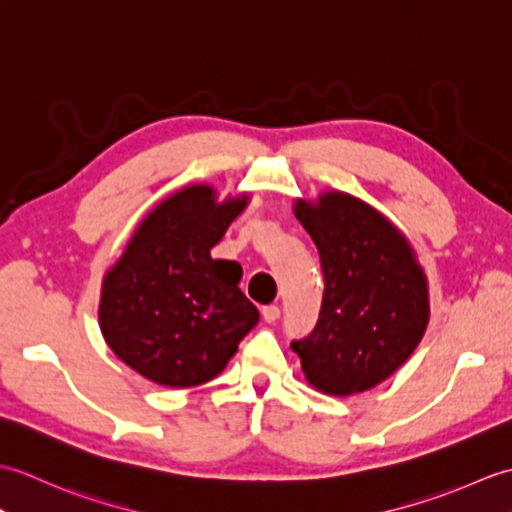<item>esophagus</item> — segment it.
I'll return each mask as SVG.
<instances>
[{"label":"esophagus","instance_id":"esophagus-1","mask_svg":"<svg viewBox=\"0 0 512 512\" xmlns=\"http://www.w3.org/2000/svg\"><path fill=\"white\" fill-rule=\"evenodd\" d=\"M279 314H281V310H279L277 306H266V308H262V317H264L266 323H275V321L279 319Z\"/></svg>","mask_w":512,"mask_h":512}]
</instances>
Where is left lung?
Segmentation results:
<instances>
[{
	"mask_svg": "<svg viewBox=\"0 0 512 512\" xmlns=\"http://www.w3.org/2000/svg\"><path fill=\"white\" fill-rule=\"evenodd\" d=\"M292 211L317 244L325 275L317 328L292 350L321 394H361L405 365L427 332V275L407 235L352 193L297 198Z\"/></svg>",
	"mask_w": 512,
	"mask_h": 512,
	"instance_id": "left-lung-1",
	"label": "left lung"
}]
</instances>
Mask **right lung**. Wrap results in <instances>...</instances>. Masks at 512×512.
<instances>
[{
  "instance_id": "obj_1",
  "label": "right lung",
  "mask_w": 512,
  "mask_h": 512,
  "mask_svg": "<svg viewBox=\"0 0 512 512\" xmlns=\"http://www.w3.org/2000/svg\"><path fill=\"white\" fill-rule=\"evenodd\" d=\"M248 202V193L220 200L204 182L178 189L140 220L103 275V339L151 383H206L257 325V308L237 286L242 266L211 257Z\"/></svg>"
}]
</instances>
